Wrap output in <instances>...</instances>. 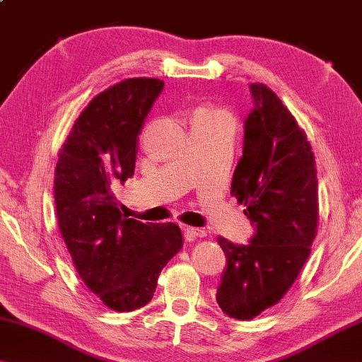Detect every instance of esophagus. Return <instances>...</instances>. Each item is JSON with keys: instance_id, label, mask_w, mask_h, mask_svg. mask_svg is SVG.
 <instances>
[{"instance_id": "1", "label": "esophagus", "mask_w": 362, "mask_h": 362, "mask_svg": "<svg viewBox=\"0 0 362 362\" xmlns=\"http://www.w3.org/2000/svg\"><path fill=\"white\" fill-rule=\"evenodd\" d=\"M181 230L185 231L186 238H202V236H205V231L202 230V228H194V226L181 225Z\"/></svg>"}]
</instances>
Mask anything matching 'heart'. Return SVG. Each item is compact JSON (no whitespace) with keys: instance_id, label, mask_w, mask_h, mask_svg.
<instances>
[{"instance_id":"heart-1","label":"heart","mask_w":362,"mask_h":362,"mask_svg":"<svg viewBox=\"0 0 362 362\" xmlns=\"http://www.w3.org/2000/svg\"><path fill=\"white\" fill-rule=\"evenodd\" d=\"M212 113H216V111L212 108H200L196 115L199 116V115H212Z\"/></svg>"}]
</instances>
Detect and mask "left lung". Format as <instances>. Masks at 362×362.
I'll list each match as a JSON object with an SVG mask.
<instances>
[{
	"label": "left lung",
	"mask_w": 362,
	"mask_h": 362,
	"mask_svg": "<svg viewBox=\"0 0 362 362\" xmlns=\"http://www.w3.org/2000/svg\"><path fill=\"white\" fill-rule=\"evenodd\" d=\"M254 108L244 121L243 157L231 196L246 205L249 244L218 236L226 267L216 303L228 317L251 320L290 290L310 254L319 200L314 153L296 119L269 87H249Z\"/></svg>",
	"instance_id": "left-lung-1"
}]
</instances>
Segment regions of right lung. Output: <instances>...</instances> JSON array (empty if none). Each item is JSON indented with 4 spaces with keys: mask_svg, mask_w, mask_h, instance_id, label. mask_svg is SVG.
<instances>
[{
    "mask_svg": "<svg viewBox=\"0 0 362 362\" xmlns=\"http://www.w3.org/2000/svg\"><path fill=\"white\" fill-rule=\"evenodd\" d=\"M163 86L137 77L98 93L72 126L54 170L58 225L77 274L118 313L153 298L160 272L182 247L176 223L126 218L111 191L134 175L137 136Z\"/></svg>",
    "mask_w": 362,
    "mask_h": 362,
    "instance_id": "add662e5",
    "label": "right lung"
}]
</instances>
